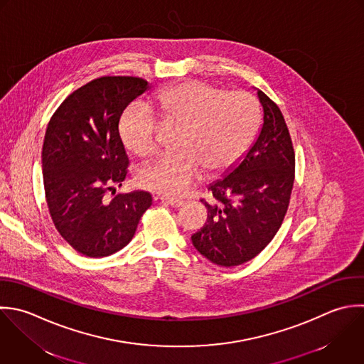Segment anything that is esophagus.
<instances>
[{
	"label": "esophagus",
	"instance_id": "esophagus-1",
	"mask_svg": "<svg viewBox=\"0 0 364 364\" xmlns=\"http://www.w3.org/2000/svg\"><path fill=\"white\" fill-rule=\"evenodd\" d=\"M157 200H161L163 203H166L167 205H171V207H174V208H178V207H181V205L184 204V201H181V200L171 198V197H164V196L157 197Z\"/></svg>",
	"mask_w": 364,
	"mask_h": 364
}]
</instances>
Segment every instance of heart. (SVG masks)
Wrapping results in <instances>:
<instances>
[{"instance_id":"obj_1","label":"heart","mask_w":364,"mask_h":364,"mask_svg":"<svg viewBox=\"0 0 364 364\" xmlns=\"http://www.w3.org/2000/svg\"><path fill=\"white\" fill-rule=\"evenodd\" d=\"M156 100L167 120L186 124L180 151L159 157L139 173V184L159 194H184L204 168L210 174L230 170L258 130V103L244 90L224 92L203 82H184L161 90ZM120 134L136 156L154 154L159 143L153 110L144 105L132 106L120 122Z\"/></svg>"}]
</instances>
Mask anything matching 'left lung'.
<instances>
[{
  "label": "left lung",
  "mask_w": 364,
  "mask_h": 364,
  "mask_svg": "<svg viewBox=\"0 0 364 364\" xmlns=\"http://www.w3.org/2000/svg\"><path fill=\"white\" fill-rule=\"evenodd\" d=\"M262 124L257 139L224 176L211 183L205 225L194 248L221 267L255 258L275 237L287 214L295 178V153L279 107L259 89Z\"/></svg>",
  "instance_id": "obj_1"
}]
</instances>
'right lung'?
Returning <instances> with one entry per match:
<instances>
[{"label":"right lung","mask_w":364,"mask_h":364,"mask_svg":"<svg viewBox=\"0 0 364 364\" xmlns=\"http://www.w3.org/2000/svg\"><path fill=\"white\" fill-rule=\"evenodd\" d=\"M149 89L141 77L95 79L69 95L46 127L41 157L48 208L63 240L86 257H107L126 247L153 203L141 190L110 201L105 197L122 186L129 164L120 116Z\"/></svg>","instance_id":"obj_1"}]
</instances>
